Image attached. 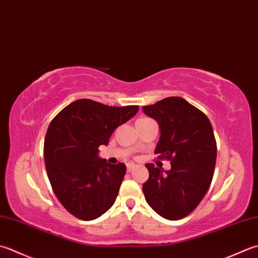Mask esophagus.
<instances>
[{
  "mask_svg": "<svg viewBox=\"0 0 258 258\" xmlns=\"http://www.w3.org/2000/svg\"><path fill=\"white\" fill-rule=\"evenodd\" d=\"M134 168H135L134 164H132V163H128L127 164V171H128V172H131V171H132Z\"/></svg>",
  "mask_w": 258,
  "mask_h": 258,
  "instance_id": "obj_1",
  "label": "esophagus"
}]
</instances>
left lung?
Returning a JSON list of instances; mask_svg holds the SVG:
<instances>
[{
	"mask_svg": "<svg viewBox=\"0 0 258 258\" xmlns=\"http://www.w3.org/2000/svg\"><path fill=\"white\" fill-rule=\"evenodd\" d=\"M143 112L160 126V140L154 153L170 161L164 171L145 164L149 180L143 184L146 203L169 220L184 218L197 208L214 176L217 144L208 117L185 99L168 97Z\"/></svg>",
	"mask_w": 258,
	"mask_h": 258,
	"instance_id": "left-lung-1",
	"label": "left lung"
}]
</instances>
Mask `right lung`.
I'll use <instances>...</instances> for the list:
<instances>
[{"label": "right lung", "instance_id": "right-lung-1", "mask_svg": "<svg viewBox=\"0 0 258 258\" xmlns=\"http://www.w3.org/2000/svg\"><path fill=\"white\" fill-rule=\"evenodd\" d=\"M138 112L139 106L78 99L50 123L43 146L48 178L64 209L78 219L98 218L114 205L126 165L107 163L98 156V148Z\"/></svg>", "mask_w": 258, "mask_h": 258}]
</instances>
